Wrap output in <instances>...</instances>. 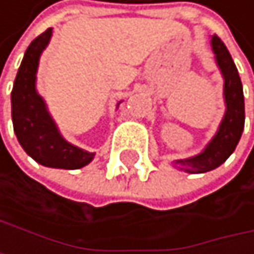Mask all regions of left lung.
Wrapping results in <instances>:
<instances>
[{
    "instance_id": "8db88e82",
    "label": "left lung",
    "mask_w": 254,
    "mask_h": 254,
    "mask_svg": "<svg viewBox=\"0 0 254 254\" xmlns=\"http://www.w3.org/2000/svg\"><path fill=\"white\" fill-rule=\"evenodd\" d=\"M210 45L215 55L216 65L224 79L226 113H224V117L218 126V131L206 144V148L193 157L174 161L175 164H178V169L189 174H204L213 171L226 161L233 154L244 131V122H246L242 83L236 65L227 47L224 45V42L216 35L212 36Z\"/></svg>"
}]
</instances>
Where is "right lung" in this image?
Masks as SVG:
<instances>
[{"label": "right lung", "instance_id": "1", "mask_svg": "<svg viewBox=\"0 0 254 254\" xmlns=\"http://www.w3.org/2000/svg\"><path fill=\"white\" fill-rule=\"evenodd\" d=\"M52 35L53 30L48 28L33 39L22 58L12 90L13 131L22 149L39 164L56 169H80L93 161L94 152L77 148L62 137L45 100L36 90L39 59Z\"/></svg>", "mask_w": 254, "mask_h": 254}]
</instances>
